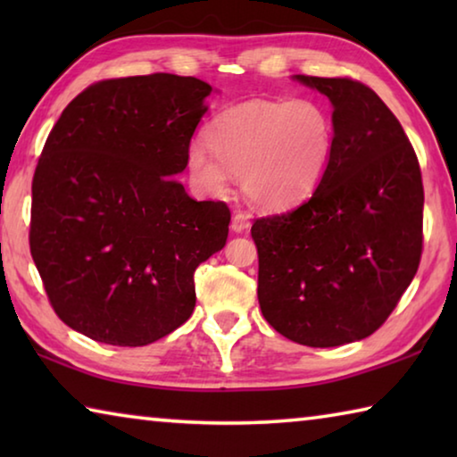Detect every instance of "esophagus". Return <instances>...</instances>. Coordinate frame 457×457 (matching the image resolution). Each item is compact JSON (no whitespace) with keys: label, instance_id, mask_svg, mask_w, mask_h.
<instances>
[{"label":"esophagus","instance_id":"esophagus-1","mask_svg":"<svg viewBox=\"0 0 457 457\" xmlns=\"http://www.w3.org/2000/svg\"><path fill=\"white\" fill-rule=\"evenodd\" d=\"M247 228H250V215L244 212H236L234 218H231V229H234L236 234H242Z\"/></svg>","mask_w":457,"mask_h":457}]
</instances>
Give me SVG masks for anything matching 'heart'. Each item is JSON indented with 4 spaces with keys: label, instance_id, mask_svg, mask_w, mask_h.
Here are the masks:
<instances>
[{
    "label": "heart",
    "instance_id": "obj_1",
    "mask_svg": "<svg viewBox=\"0 0 457 457\" xmlns=\"http://www.w3.org/2000/svg\"><path fill=\"white\" fill-rule=\"evenodd\" d=\"M193 143L187 169L201 189L221 193L228 173L242 177L245 197L260 210L284 212L319 189L337 151L330 112L311 98L245 100L223 108Z\"/></svg>",
    "mask_w": 457,
    "mask_h": 457
}]
</instances>
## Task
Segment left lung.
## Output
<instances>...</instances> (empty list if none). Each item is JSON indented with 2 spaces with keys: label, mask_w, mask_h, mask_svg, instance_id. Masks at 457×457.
<instances>
[{
  "label": "left lung",
  "mask_w": 457,
  "mask_h": 457,
  "mask_svg": "<svg viewBox=\"0 0 457 457\" xmlns=\"http://www.w3.org/2000/svg\"><path fill=\"white\" fill-rule=\"evenodd\" d=\"M292 79L330 100L337 151L311 199L253 221L258 300L282 337L327 349L373 335L411 284L423 183L403 127L369 87Z\"/></svg>",
  "instance_id": "left-lung-1"
}]
</instances>
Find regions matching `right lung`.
I'll return each mask as SVG.
<instances>
[{
	"label": "right lung",
	"mask_w": 457,
	"mask_h": 457,
	"mask_svg": "<svg viewBox=\"0 0 457 457\" xmlns=\"http://www.w3.org/2000/svg\"><path fill=\"white\" fill-rule=\"evenodd\" d=\"M210 84L103 80L64 108L32 181L29 250L56 314L98 343L143 346L195 308L197 266L226 245L229 210L175 179Z\"/></svg>",
	"instance_id": "add662e5"
}]
</instances>
